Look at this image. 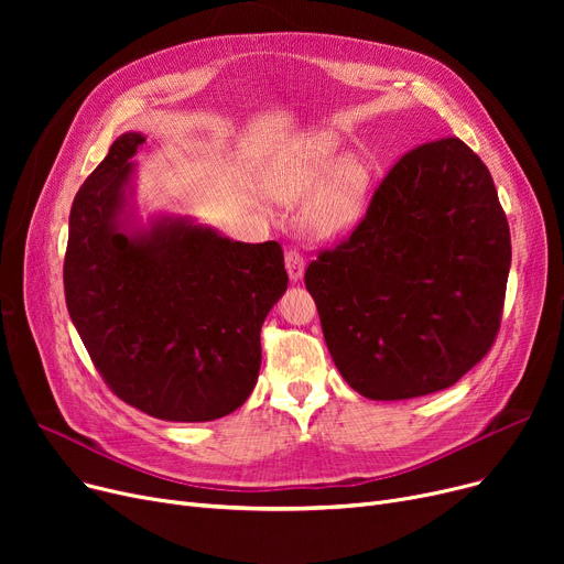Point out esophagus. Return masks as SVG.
<instances>
[{"mask_svg":"<svg viewBox=\"0 0 564 564\" xmlns=\"http://www.w3.org/2000/svg\"><path fill=\"white\" fill-rule=\"evenodd\" d=\"M304 267H306V260L297 249L285 251V270L290 281H300L304 276Z\"/></svg>","mask_w":564,"mask_h":564,"instance_id":"1","label":"esophagus"}]
</instances>
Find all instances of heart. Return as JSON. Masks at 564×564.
I'll list each match as a JSON object with an SVG mask.
<instances>
[{"instance_id": "b5f03b06", "label": "heart", "mask_w": 564, "mask_h": 564, "mask_svg": "<svg viewBox=\"0 0 564 564\" xmlns=\"http://www.w3.org/2000/svg\"><path fill=\"white\" fill-rule=\"evenodd\" d=\"M336 158V141L319 137L300 164H294L274 187L283 203H300L304 197V224L317 237H338L364 215L370 192L368 162L349 153ZM325 177L322 178L321 175Z\"/></svg>"}]
</instances>
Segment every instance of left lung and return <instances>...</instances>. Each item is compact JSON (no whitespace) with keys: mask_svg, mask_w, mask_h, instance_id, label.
<instances>
[{"mask_svg":"<svg viewBox=\"0 0 564 564\" xmlns=\"http://www.w3.org/2000/svg\"><path fill=\"white\" fill-rule=\"evenodd\" d=\"M510 226L491 173L457 137L404 153L364 219L306 267L332 359L370 400L453 387L494 345Z\"/></svg>","mask_w":564,"mask_h":564,"instance_id":"obj_1","label":"left lung"}]
</instances>
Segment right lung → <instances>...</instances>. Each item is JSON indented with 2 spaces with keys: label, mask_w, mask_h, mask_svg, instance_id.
Masks as SVG:
<instances>
[{
  "label": "right lung",
  "mask_w": 564,
  "mask_h": 564,
  "mask_svg": "<svg viewBox=\"0 0 564 564\" xmlns=\"http://www.w3.org/2000/svg\"><path fill=\"white\" fill-rule=\"evenodd\" d=\"M143 141L118 137L73 200L68 313L113 395L153 419L215 421L256 387L260 327L288 288L283 249L230 242L187 219L118 230Z\"/></svg>",
  "instance_id": "obj_1"
}]
</instances>
